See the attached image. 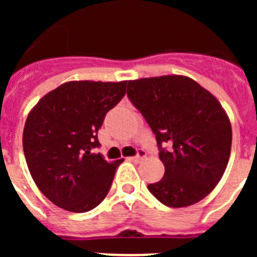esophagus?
<instances>
[{"label": "esophagus", "instance_id": "esophagus-1", "mask_svg": "<svg viewBox=\"0 0 257 257\" xmlns=\"http://www.w3.org/2000/svg\"><path fill=\"white\" fill-rule=\"evenodd\" d=\"M145 156H147L145 151H143V149H138V152H136V156L130 157L128 160L133 161V162H139V161L143 160V158H144Z\"/></svg>", "mask_w": 257, "mask_h": 257}]
</instances>
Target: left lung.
<instances>
[{
	"label": "left lung",
	"instance_id": "obj_1",
	"mask_svg": "<svg viewBox=\"0 0 257 257\" xmlns=\"http://www.w3.org/2000/svg\"><path fill=\"white\" fill-rule=\"evenodd\" d=\"M127 96L156 135L165 175L149 192L169 207L208 196L228 165L231 127L216 97L183 76L127 82Z\"/></svg>",
	"mask_w": 257,
	"mask_h": 257
}]
</instances>
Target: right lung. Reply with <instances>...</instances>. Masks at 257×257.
Returning a JSON list of instances; mask_svg holds the SVG:
<instances>
[{"instance_id":"right-lung-1","label":"right lung","mask_w":257,"mask_h":257,"mask_svg":"<svg viewBox=\"0 0 257 257\" xmlns=\"http://www.w3.org/2000/svg\"><path fill=\"white\" fill-rule=\"evenodd\" d=\"M123 82L73 81L45 95L32 109L23 149L38 189L58 207L87 212L106 197L123 160L108 163L97 131L126 94Z\"/></svg>"}]
</instances>
